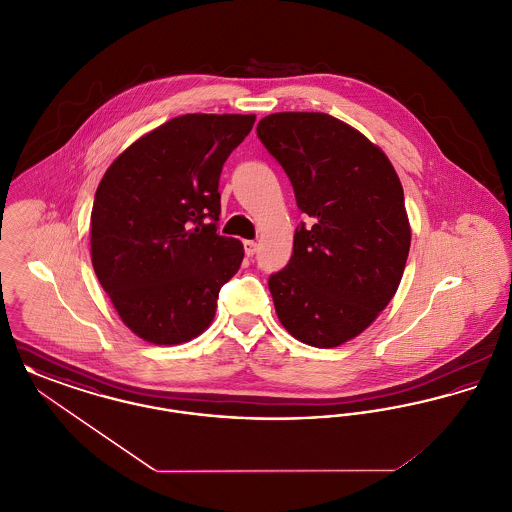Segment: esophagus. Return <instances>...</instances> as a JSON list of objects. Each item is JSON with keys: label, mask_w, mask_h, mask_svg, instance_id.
Listing matches in <instances>:
<instances>
[{"label": "esophagus", "mask_w": 512, "mask_h": 512, "mask_svg": "<svg viewBox=\"0 0 512 512\" xmlns=\"http://www.w3.org/2000/svg\"><path fill=\"white\" fill-rule=\"evenodd\" d=\"M244 251L247 257H253V255L257 253V244H255V242H251V240H245Z\"/></svg>", "instance_id": "obj_1"}]
</instances>
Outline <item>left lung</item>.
<instances>
[{
  "label": "left lung",
  "instance_id": "obj_1",
  "mask_svg": "<svg viewBox=\"0 0 512 512\" xmlns=\"http://www.w3.org/2000/svg\"><path fill=\"white\" fill-rule=\"evenodd\" d=\"M257 136L309 217L295 228L290 263L268 278L276 315L293 338L336 347L368 328L401 282L411 228L399 176L326 113H274Z\"/></svg>",
  "mask_w": 512,
  "mask_h": 512
}]
</instances>
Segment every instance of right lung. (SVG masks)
Returning <instances> with one entry per match:
<instances>
[{
	"instance_id": "1",
	"label": "right lung",
	"mask_w": 512,
	"mask_h": 512,
	"mask_svg": "<svg viewBox=\"0 0 512 512\" xmlns=\"http://www.w3.org/2000/svg\"><path fill=\"white\" fill-rule=\"evenodd\" d=\"M255 115H182L134 142L103 174L92 209V265L122 322L176 345L215 317L244 245L220 236L219 180Z\"/></svg>"
}]
</instances>
